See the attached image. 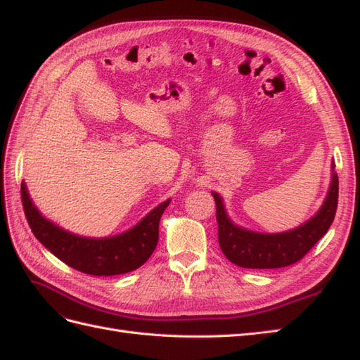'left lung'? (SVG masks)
Masks as SVG:
<instances>
[{"label": "left lung", "mask_w": 360, "mask_h": 360, "mask_svg": "<svg viewBox=\"0 0 360 360\" xmlns=\"http://www.w3.org/2000/svg\"><path fill=\"white\" fill-rule=\"evenodd\" d=\"M338 196L339 179L338 174L333 173L327 199L314 218L296 230L279 235H262L236 227L225 213L219 195L213 193L222 253L230 262L242 269H282L296 264L328 231L338 210Z\"/></svg>", "instance_id": "left-lung-1"}]
</instances>
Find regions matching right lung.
<instances>
[{"instance_id": "right-lung-1", "label": "right lung", "mask_w": 360, "mask_h": 360, "mask_svg": "<svg viewBox=\"0 0 360 360\" xmlns=\"http://www.w3.org/2000/svg\"><path fill=\"white\" fill-rule=\"evenodd\" d=\"M24 214L35 238L72 269L91 276H116L139 269L152 256L160 238V219L170 200L150 212L136 227L120 236L89 239L75 236L46 221L21 186Z\"/></svg>"}]
</instances>
